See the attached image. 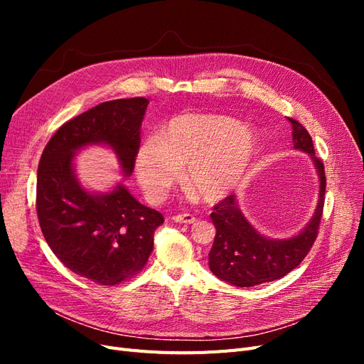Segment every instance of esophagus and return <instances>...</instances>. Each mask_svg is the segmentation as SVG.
Returning <instances> with one entry per match:
<instances>
[{
  "label": "esophagus",
  "instance_id": "obj_1",
  "mask_svg": "<svg viewBox=\"0 0 364 364\" xmlns=\"http://www.w3.org/2000/svg\"><path fill=\"white\" fill-rule=\"evenodd\" d=\"M173 220L176 223L191 225V223L196 222V217L193 214H178V215H173Z\"/></svg>",
  "mask_w": 364,
  "mask_h": 364
}]
</instances>
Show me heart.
Instances as JSON below:
<instances>
[{"label":"heart","instance_id":"b5f03b06","mask_svg":"<svg viewBox=\"0 0 364 364\" xmlns=\"http://www.w3.org/2000/svg\"><path fill=\"white\" fill-rule=\"evenodd\" d=\"M258 153V136L238 121L209 114L171 118L156 138L139 142L135 171L147 199L161 202L178 182L205 202H218L245 179Z\"/></svg>","mask_w":364,"mask_h":364}]
</instances>
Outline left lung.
Instances as JSON below:
<instances>
[{"label":"left lung","instance_id":"1","mask_svg":"<svg viewBox=\"0 0 364 364\" xmlns=\"http://www.w3.org/2000/svg\"><path fill=\"white\" fill-rule=\"evenodd\" d=\"M289 121L291 123L294 149L311 156L321 179L316 213L301 234L287 240H272L261 235L247 222L240 211L235 196H228L218 202L214 206V213H211L215 238L209 252V269L217 278L237 287H253L285 277L304 261L318 234L325 203V167L316 156L308 130L299 121L293 118H289Z\"/></svg>","mask_w":364,"mask_h":364}]
</instances>
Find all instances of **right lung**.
<instances>
[{
  "mask_svg": "<svg viewBox=\"0 0 364 364\" xmlns=\"http://www.w3.org/2000/svg\"><path fill=\"white\" fill-rule=\"evenodd\" d=\"M147 105L144 97L100 103L62 124L39 161L36 213L43 238L71 272L100 285H117L144 269L164 217L124 185L106 194L86 191L73 159L85 146L106 144L124 176L132 174Z\"/></svg>",
  "mask_w": 364,
  "mask_h": 364,
  "instance_id": "1",
  "label": "right lung"
}]
</instances>
